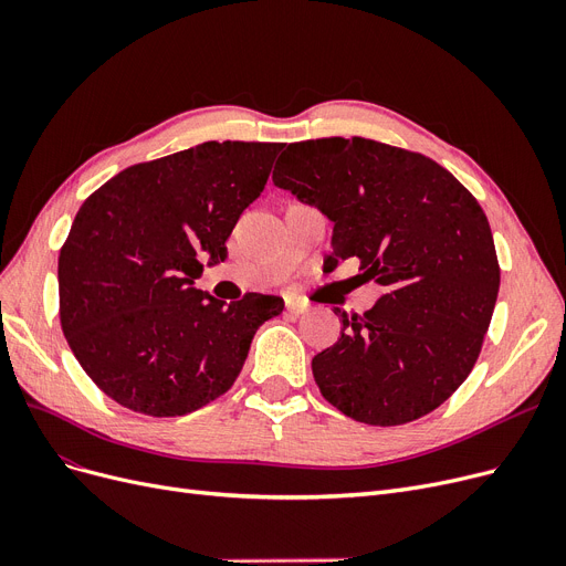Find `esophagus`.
I'll return each mask as SVG.
<instances>
[{
  "label": "esophagus",
  "mask_w": 566,
  "mask_h": 566,
  "mask_svg": "<svg viewBox=\"0 0 566 566\" xmlns=\"http://www.w3.org/2000/svg\"><path fill=\"white\" fill-rule=\"evenodd\" d=\"M305 310H307V305H305L303 301H296V298H289V301H286V312H289V314H293V316L303 314Z\"/></svg>",
  "instance_id": "1"
}]
</instances>
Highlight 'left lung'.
Returning a JSON list of instances; mask_svg holds the SVG:
<instances>
[{
	"mask_svg": "<svg viewBox=\"0 0 566 566\" xmlns=\"http://www.w3.org/2000/svg\"><path fill=\"white\" fill-rule=\"evenodd\" d=\"M273 180L333 219L331 268L358 259L384 289L312 358L322 396L367 426H402L447 402L481 354L500 291L488 217L444 166L370 138L289 143Z\"/></svg>",
	"mask_w": 566,
	"mask_h": 566,
	"instance_id": "left-lung-1",
	"label": "left lung"
}]
</instances>
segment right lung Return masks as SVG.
<instances>
[{
    "label": "right lung",
    "instance_id": "right-lung-1",
    "mask_svg": "<svg viewBox=\"0 0 566 566\" xmlns=\"http://www.w3.org/2000/svg\"><path fill=\"white\" fill-rule=\"evenodd\" d=\"M282 143L208 140L134 164L90 193L60 250V324L73 356L111 400L185 416L233 386L280 296L224 305L193 289L254 203Z\"/></svg>",
    "mask_w": 566,
    "mask_h": 566
}]
</instances>
